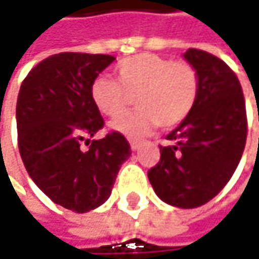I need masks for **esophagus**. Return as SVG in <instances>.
Returning a JSON list of instances; mask_svg holds the SVG:
<instances>
[{
	"mask_svg": "<svg viewBox=\"0 0 259 259\" xmlns=\"http://www.w3.org/2000/svg\"><path fill=\"white\" fill-rule=\"evenodd\" d=\"M130 142V148L133 149V151H136L138 148H139V144H141V141H138V139H129Z\"/></svg>",
	"mask_w": 259,
	"mask_h": 259,
	"instance_id": "obj_1",
	"label": "esophagus"
}]
</instances>
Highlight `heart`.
Wrapping results in <instances>:
<instances>
[{"label":"heart","mask_w":259,"mask_h":259,"mask_svg":"<svg viewBox=\"0 0 259 259\" xmlns=\"http://www.w3.org/2000/svg\"><path fill=\"white\" fill-rule=\"evenodd\" d=\"M115 74L117 80L98 76L91 84V99L99 113L115 117L135 95L138 108L111 123L113 129L127 136H139L154 124L175 127L189 115L199 95V73L186 60L141 53L121 60Z\"/></svg>","instance_id":"obj_1"}]
</instances>
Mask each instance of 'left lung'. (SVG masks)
<instances>
[{
  "label": "left lung",
  "mask_w": 259,
  "mask_h": 259,
  "mask_svg": "<svg viewBox=\"0 0 259 259\" xmlns=\"http://www.w3.org/2000/svg\"><path fill=\"white\" fill-rule=\"evenodd\" d=\"M185 58L199 73V95L189 115L160 145V161L148 177L161 199L180 208L206 204L220 192L242 158L248 118L242 86L223 60L189 48Z\"/></svg>",
  "instance_id": "1"
}]
</instances>
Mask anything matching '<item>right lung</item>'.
I'll use <instances>...</instances> for the list:
<instances>
[{
    "instance_id": "add662e5",
    "label": "right lung",
    "mask_w": 259,
    "mask_h": 259,
    "mask_svg": "<svg viewBox=\"0 0 259 259\" xmlns=\"http://www.w3.org/2000/svg\"><path fill=\"white\" fill-rule=\"evenodd\" d=\"M114 60L107 54H54L20 86L16 118L24 167L53 202L76 212L108 199L120 165L132 154L120 132L88 139L105 124L91 99V84Z\"/></svg>"
}]
</instances>
